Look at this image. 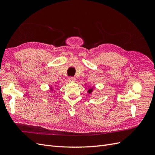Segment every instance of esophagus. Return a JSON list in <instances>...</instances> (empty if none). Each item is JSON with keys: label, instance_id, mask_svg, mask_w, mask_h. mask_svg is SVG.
Segmentation results:
<instances>
[{"label": "esophagus", "instance_id": "obj_1", "mask_svg": "<svg viewBox=\"0 0 155 155\" xmlns=\"http://www.w3.org/2000/svg\"><path fill=\"white\" fill-rule=\"evenodd\" d=\"M68 81L70 82H74V81H75V78H73V77H69L68 78Z\"/></svg>", "mask_w": 155, "mask_h": 155}]
</instances>
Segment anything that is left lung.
I'll return each instance as SVG.
<instances>
[{
	"label": "left lung",
	"mask_w": 155,
	"mask_h": 155,
	"mask_svg": "<svg viewBox=\"0 0 155 155\" xmlns=\"http://www.w3.org/2000/svg\"><path fill=\"white\" fill-rule=\"evenodd\" d=\"M92 88H91V89H89L88 91V92L89 94H91V93L92 92Z\"/></svg>",
	"instance_id": "1"
}]
</instances>
